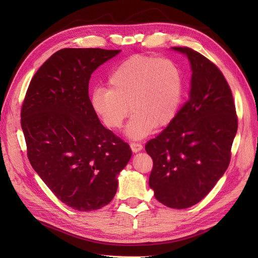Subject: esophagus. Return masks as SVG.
Returning <instances> with one entry per match:
<instances>
[{"label": "esophagus", "instance_id": "esophagus-1", "mask_svg": "<svg viewBox=\"0 0 258 258\" xmlns=\"http://www.w3.org/2000/svg\"><path fill=\"white\" fill-rule=\"evenodd\" d=\"M130 146H131L132 151L134 153H138V152L142 151V148H143V145L141 143H138V142H131Z\"/></svg>", "mask_w": 258, "mask_h": 258}]
</instances>
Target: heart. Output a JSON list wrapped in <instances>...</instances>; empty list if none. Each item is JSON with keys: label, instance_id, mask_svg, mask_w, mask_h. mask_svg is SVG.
Instances as JSON below:
<instances>
[{"label": "heart", "instance_id": "b5f03b06", "mask_svg": "<svg viewBox=\"0 0 258 258\" xmlns=\"http://www.w3.org/2000/svg\"><path fill=\"white\" fill-rule=\"evenodd\" d=\"M107 88L94 91L93 110L104 125L117 131L134 113L126 127L132 139H142L154 128L168 125L183 98L180 68L167 58L136 55L121 62L111 74Z\"/></svg>", "mask_w": 258, "mask_h": 258}]
</instances>
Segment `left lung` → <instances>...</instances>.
<instances>
[{
    "label": "left lung",
    "mask_w": 258,
    "mask_h": 258,
    "mask_svg": "<svg viewBox=\"0 0 258 258\" xmlns=\"http://www.w3.org/2000/svg\"><path fill=\"white\" fill-rule=\"evenodd\" d=\"M172 50L190 61L189 98L145 151L154 162L148 184L155 198L167 207L185 209L204 199L227 170L237 116L219 68L188 47Z\"/></svg>",
    "instance_id": "8db88e82"
}]
</instances>
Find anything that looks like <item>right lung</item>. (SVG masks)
<instances>
[{"instance_id":"1","label":"right lung","mask_w":258,"mask_h":258,"mask_svg":"<svg viewBox=\"0 0 258 258\" xmlns=\"http://www.w3.org/2000/svg\"><path fill=\"white\" fill-rule=\"evenodd\" d=\"M120 50L64 48L32 77L21 111L27 155L59 201L78 211L110 203L130 145L105 128L89 97L92 73Z\"/></svg>"}]
</instances>
